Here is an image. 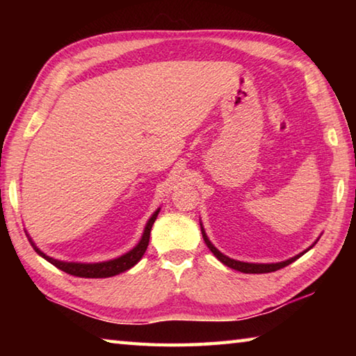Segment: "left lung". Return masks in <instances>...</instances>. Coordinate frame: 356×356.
Masks as SVG:
<instances>
[{"label":"left lung","mask_w":356,"mask_h":356,"mask_svg":"<svg viewBox=\"0 0 356 356\" xmlns=\"http://www.w3.org/2000/svg\"><path fill=\"white\" fill-rule=\"evenodd\" d=\"M201 231H202L204 242H206V245L209 246V250L213 252L215 257L218 259L220 262L227 265L229 268L238 270V272H242V273H270V272H276V270H280V268H282V267H287L289 264H292L293 261H297V259H298L300 256H303L305 252H306V251H305V252H301V254H298V256L289 259V261L278 262V264H248V262H240V261H234V259L225 256V254H222V252H220L218 250H216L215 246H213L212 243H210V240L207 238L206 232H204L202 227H201Z\"/></svg>","instance_id":"obj_1"}]
</instances>
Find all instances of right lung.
I'll return each mask as SVG.
<instances>
[{
  "label": "right lung",
  "instance_id": "obj_1",
  "mask_svg": "<svg viewBox=\"0 0 356 356\" xmlns=\"http://www.w3.org/2000/svg\"><path fill=\"white\" fill-rule=\"evenodd\" d=\"M159 212H160V210H156V212L152 216H150V220L147 221V225H146V229H144V234H143V238L140 240V243H138L134 250L129 251L127 254L120 256L118 259H113V261L100 262V264L61 262V261H56V259H53V257L45 256L44 252L39 251L38 248H35V246H34V250L38 251L42 257L47 259L48 262L55 265V267H58L59 270H63V272L69 273V275L78 276V278H110V276L119 275V273L125 272V270L131 268L143 257V254L146 252L147 245H149L150 229H152V225H154V221L156 220V215H159Z\"/></svg>",
  "mask_w": 356,
  "mask_h": 356
}]
</instances>
